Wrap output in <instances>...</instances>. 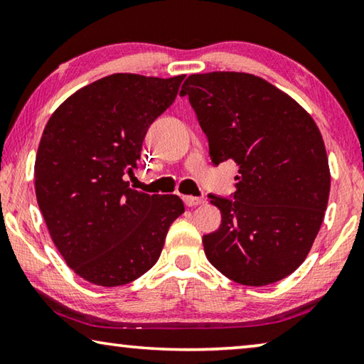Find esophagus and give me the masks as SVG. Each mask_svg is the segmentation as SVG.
<instances>
[{
  "mask_svg": "<svg viewBox=\"0 0 364 364\" xmlns=\"http://www.w3.org/2000/svg\"><path fill=\"white\" fill-rule=\"evenodd\" d=\"M183 200L188 207H197V205L204 204V199H202V197H194V196H184Z\"/></svg>",
  "mask_w": 364,
  "mask_h": 364,
  "instance_id": "34e87169",
  "label": "esophagus"
}]
</instances>
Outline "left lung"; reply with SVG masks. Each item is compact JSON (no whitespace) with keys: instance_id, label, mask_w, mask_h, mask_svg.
I'll return each instance as SVG.
<instances>
[{"instance_id":"obj_1","label":"left lung","mask_w":364,"mask_h":364,"mask_svg":"<svg viewBox=\"0 0 364 364\" xmlns=\"http://www.w3.org/2000/svg\"><path fill=\"white\" fill-rule=\"evenodd\" d=\"M188 96L217 167H239L230 197L208 194L221 225L202 237L215 268L244 286H268L305 260L328 207L331 175L316 123L267 80L241 72L189 75Z\"/></svg>"}]
</instances>
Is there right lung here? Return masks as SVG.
Wrapping results in <instances>:
<instances>
[{"label":"right lung","instance_id":"right-lung-1","mask_svg":"<svg viewBox=\"0 0 364 364\" xmlns=\"http://www.w3.org/2000/svg\"><path fill=\"white\" fill-rule=\"evenodd\" d=\"M183 80L114 73L73 93L46 123L36 200L60 255L91 284L115 287L143 276L184 212L178 196L139 193L127 181L147 130Z\"/></svg>","mask_w":364,"mask_h":364}]
</instances>
